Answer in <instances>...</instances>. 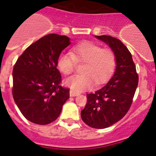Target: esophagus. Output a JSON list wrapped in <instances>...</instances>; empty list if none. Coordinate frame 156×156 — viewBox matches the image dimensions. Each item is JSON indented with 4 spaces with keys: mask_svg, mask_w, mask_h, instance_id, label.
Masks as SVG:
<instances>
[{
    "mask_svg": "<svg viewBox=\"0 0 156 156\" xmlns=\"http://www.w3.org/2000/svg\"><path fill=\"white\" fill-rule=\"evenodd\" d=\"M69 95H70V96H78L79 94L77 93H75V92H74L73 90H70Z\"/></svg>",
    "mask_w": 156,
    "mask_h": 156,
    "instance_id": "esophagus-1",
    "label": "esophagus"
}]
</instances>
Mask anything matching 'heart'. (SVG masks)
<instances>
[{"label": "heart", "instance_id": "b5f03b06", "mask_svg": "<svg viewBox=\"0 0 156 156\" xmlns=\"http://www.w3.org/2000/svg\"><path fill=\"white\" fill-rule=\"evenodd\" d=\"M76 62L83 63L82 75L67 78L65 84L74 92L79 93L93 87L95 81L101 83L111 76L116 67V56L110 48H102L92 42H82L74 45L70 54L61 53L57 60L60 73L68 75L74 72Z\"/></svg>", "mask_w": 156, "mask_h": 156}]
</instances>
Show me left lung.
Wrapping results in <instances>:
<instances>
[{
    "label": "left lung",
    "mask_w": 156,
    "mask_h": 156,
    "mask_svg": "<svg viewBox=\"0 0 156 156\" xmlns=\"http://www.w3.org/2000/svg\"><path fill=\"white\" fill-rule=\"evenodd\" d=\"M106 42L116 56L114 76L102 88L87 94L81 119L95 129H105L120 120L129 111L138 84V75L132 54L119 39L106 35L96 36Z\"/></svg>",
    "instance_id": "1"
}]
</instances>
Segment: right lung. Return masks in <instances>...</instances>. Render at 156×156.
I'll return each mask as SVG.
<instances>
[{
	"instance_id": "add662e5",
	"label": "right lung",
	"mask_w": 156,
	"mask_h": 156,
	"mask_svg": "<svg viewBox=\"0 0 156 156\" xmlns=\"http://www.w3.org/2000/svg\"><path fill=\"white\" fill-rule=\"evenodd\" d=\"M69 44L66 36L49 34L27 47L15 63L13 99L23 116L34 123L55 121L69 97V89L61 86L57 69L59 55Z\"/></svg>"
}]
</instances>
